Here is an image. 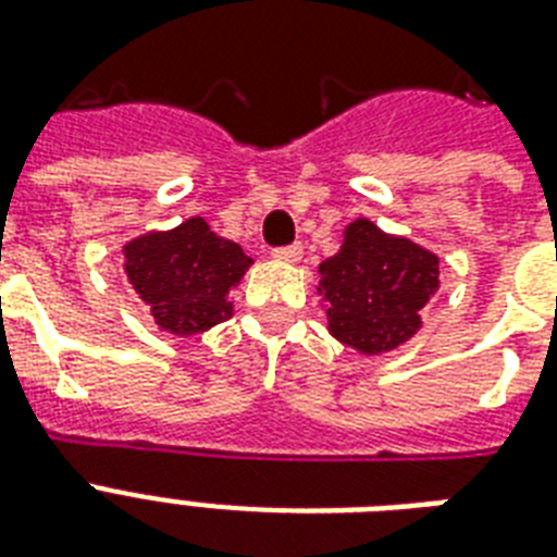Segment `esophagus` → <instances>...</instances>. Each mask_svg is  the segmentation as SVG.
Masks as SVG:
<instances>
[{"label":"esophagus","instance_id":"34e87169","mask_svg":"<svg viewBox=\"0 0 557 557\" xmlns=\"http://www.w3.org/2000/svg\"><path fill=\"white\" fill-rule=\"evenodd\" d=\"M300 257H304V245H297V243L274 251V260H280V262H300Z\"/></svg>","mask_w":557,"mask_h":557}]
</instances>
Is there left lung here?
Listing matches in <instances>:
<instances>
[{"label": "left lung", "instance_id": "1", "mask_svg": "<svg viewBox=\"0 0 557 557\" xmlns=\"http://www.w3.org/2000/svg\"><path fill=\"white\" fill-rule=\"evenodd\" d=\"M318 271L330 335L361 356H381L413 338L422 309L440 292V257L364 216L344 227L338 253Z\"/></svg>", "mask_w": 557, "mask_h": 557}]
</instances>
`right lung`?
Wrapping results in <instances>:
<instances>
[{"label": "right lung", "mask_w": 557, "mask_h": 557, "mask_svg": "<svg viewBox=\"0 0 557 557\" xmlns=\"http://www.w3.org/2000/svg\"><path fill=\"white\" fill-rule=\"evenodd\" d=\"M251 257L216 236L201 216L170 231H147L124 245V274L150 306L161 332L190 338L234 314L231 288L239 286Z\"/></svg>", "instance_id": "1"}]
</instances>
